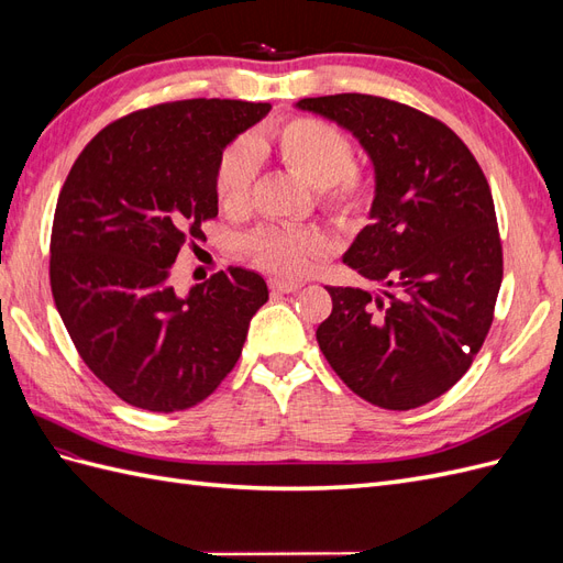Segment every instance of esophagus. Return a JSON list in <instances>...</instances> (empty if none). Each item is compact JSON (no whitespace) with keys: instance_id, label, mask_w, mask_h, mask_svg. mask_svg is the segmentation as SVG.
<instances>
[{"instance_id":"obj_1","label":"esophagus","mask_w":563,"mask_h":563,"mask_svg":"<svg viewBox=\"0 0 563 563\" xmlns=\"http://www.w3.org/2000/svg\"><path fill=\"white\" fill-rule=\"evenodd\" d=\"M302 284L300 282H284V279H269V288L275 294H296Z\"/></svg>"}]
</instances>
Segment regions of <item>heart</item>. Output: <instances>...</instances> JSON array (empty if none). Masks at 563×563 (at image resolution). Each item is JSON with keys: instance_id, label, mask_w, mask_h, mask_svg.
Here are the masks:
<instances>
[{"instance_id": "obj_1", "label": "heart", "mask_w": 563, "mask_h": 563, "mask_svg": "<svg viewBox=\"0 0 563 563\" xmlns=\"http://www.w3.org/2000/svg\"><path fill=\"white\" fill-rule=\"evenodd\" d=\"M255 150H267L288 172L317 187L321 207L343 225H360L376 201V183L354 166V147L343 131L314 117H291L272 129L261 143L234 141L216 166V197L225 211H244L258 168ZM251 261L265 272L298 277L327 251L317 228H267L246 240Z\"/></svg>"}]
</instances>
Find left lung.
Returning a JSON list of instances; mask_svg holds the SVG:
<instances>
[{
    "instance_id": "obj_1",
    "label": "left lung",
    "mask_w": 563,
    "mask_h": 563,
    "mask_svg": "<svg viewBox=\"0 0 563 563\" xmlns=\"http://www.w3.org/2000/svg\"><path fill=\"white\" fill-rule=\"evenodd\" d=\"M347 129L373 164L376 201L343 263L380 291L327 286L317 343L354 395L408 411L449 391L493 323L503 246L490 187L439 119L366 93L302 98Z\"/></svg>"
}]
</instances>
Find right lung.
Masks as SVG:
<instances>
[{
  "mask_svg": "<svg viewBox=\"0 0 563 563\" xmlns=\"http://www.w3.org/2000/svg\"><path fill=\"white\" fill-rule=\"evenodd\" d=\"M269 103L192 98L131 112L81 150L51 230V294L79 356L119 399L155 413L207 399L240 360L267 284L228 267L178 296L187 240L218 216L216 166Z\"/></svg>",
  "mask_w": 563,
  "mask_h": 563,
  "instance_id": "1",
  "label": "right lung"
}]
</instances>
